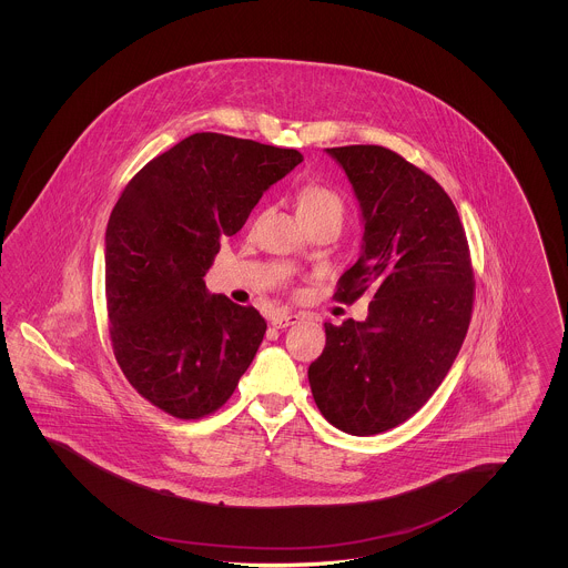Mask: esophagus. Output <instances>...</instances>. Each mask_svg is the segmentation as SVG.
<instances>
[{
    "label": "esophagus",
    "instance_id": "1",
    "mask_svg": "<svg viewBox=\"0 0 568 568\" xmlns=\"http://www.w3.org/2000/svg\"><path fill=\"white\" fill-rule=\"evenodd\" d=\"M302 322V317L300 315H294V313H274L272 315L271 324L274 327H278V329H283V327H290V325H296Z\"/></svg>",
    "mask_w": 568,
    "mask_h": 568
}]
</instances>
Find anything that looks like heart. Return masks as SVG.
<instances>
[{
  "mask_svg": "<svg viewBox=\"0 0 568 568\" xmlns=\"http://www.w3.org/2000/svg\"><path fill=\"white\" fill-rule=\"evenodd\" d=\"M297 211L302 219L322 215V213H341L343 215V202L336 191L327 190L322 185H308L297 197Z\"/></svg>",
  "mask_w": 568,
  "mask_h": 568,
  "instance_id": "heart-1",
  "label": "heart"
}]
</instances>
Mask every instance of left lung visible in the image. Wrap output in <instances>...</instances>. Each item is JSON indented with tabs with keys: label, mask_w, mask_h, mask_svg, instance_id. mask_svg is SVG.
I'll return each mask as SVG.
<instances>
[{
	"label": "left lung",
	"mask_w": 568,
	"mask_h": 568,
	"mask_svg": "<svg viewBox=\"0 0 568 568\" xmlns=\"http://www.w3.org/2000/svg\"><path fill=\"white\" fill-rule=\"evenodd\" d=\"M325 153L345 170L364 225L336 297L373 302L364 322L325 324L308 383L332 426L371 436L415 415L447 377L470 324L473 266L458 211L430 174L375 144Z\"/></svg>",
	"instance_id": "obj_1"
}]
</instances>
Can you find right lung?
I'll use <instances>...</instances> for the list:
<instances>
[{
	"instance_id": "add662e5",
	"label": "right lung",
	"mask_w": 568,
	"mask_h": 568,
	"mask_svg": "<svg viewBox=\"0 0 568 568\" xmlns=\"http://www.w3.org/2000/svg\"><path fill=\"white\" fill-rule=\"evenodd\" d=\"M302 155L232 135L193 134L146 163L110 213L104 262L114 357L135 392L179 419L225 405L260 349L253 306L204 276Z\"/></svg>"
}]
</instances>
